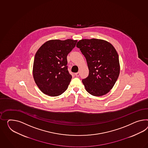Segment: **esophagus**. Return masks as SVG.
I'll return each instance as SVG.
<instances>
[{
  "mask_svg": "<svg viewBox=\"0 0 148 148\" xmlns=\"http://www.w3.org/2000/svg\"><path fill=\"white\" fill-rule=\"evenodd\" d=\"M75 75H76L77 77H79L80 75V73L79 72H77V73H75Z\"/></svg>",
  "mask_w": 148,
  "mask_h": 148,
  "instance_id": "1",
  "label": "esophagus"
}]
</instances>
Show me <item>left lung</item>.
Listing matches in <instances>:
<instances>
[{
	"label": "left lung",
	"mask_w": 148,
	"mask_h": 148,
	"mask_svg": "<svg viewBox=\"0 0 148 148\" xmlns=\"http://www.w3.org/2000/svg\"><path fill=\"white\" fill-rule=\"evenodd\" d=\"M87 61L88 76L82 80L87 92L94 96L106 95L114 86L120 74L119 55L113 46L105 40L82 39L77 42Z\"/></svg>",
	"instance_id": "left-lung-1"
}]
</instances>
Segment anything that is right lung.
Here are the masks:
<instances>
[{
  "mask_svg": "<svg viewBox=\"0 0 148 148\" xmlns=\"http://www.w3.org/2000/svg\"><path fill=\"white\" fill-rule=\"evenodd\" d=\"M77 40H51L45 42L34 57V81L42 92L51 97L62 95L72 78L68 70L67 56Z\"/></svg>",
  "mask_w": 148,
  "mask_h": 148,
  "instance_id": "1",
  "label": "right lung"
}]
</instances>
